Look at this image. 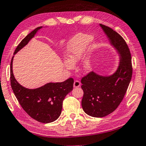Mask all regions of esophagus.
<instances>
[{
  "instance_id": "esophagus-1",
  "label": "esophagus",
  "mask_w": 146,
  "mask_h": 146,
  "mask_svg": "<svg viewBox=\"0 0 146 146\" xmlns=\"http://www.w3.org/2000/svg\"><path fill=\"white\" fill-rule=\"evenodd\" d=\"M80 82L78 80H75L74 82V87H79L80 86Z\"/></svg>"
}]
</instances>
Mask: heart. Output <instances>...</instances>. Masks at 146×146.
Here are the masks:
<instances>
[{
    "mask_svg": "<svg viewBox=\"0 0 146 146\" xmlns=\"http://www.w3.org/2000/svg\"><path fill=\"white\" fill-rule=\"evenodd\" d=\"M91 35L79 33L69 40L65 49L66 59L64 61V65L67 69H72L74 64L84 57L87 48L93 40ZM82 68L88 71L91 68L90 57H87L82 62Z\"/></svg>",
    "mask_w": 146,
    "mask_h": 146,
    "instance_id": "heart-1",
    "label": "heart"
}]
</instances>
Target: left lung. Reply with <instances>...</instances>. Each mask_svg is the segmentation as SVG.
Segmentation results:
<instances>
[{
  "label": "left lung",
  "mask_w": 146,
  "mask_h": 146,
  "mask_svg": "<svg viewBox=\"0 0 146 146\" xmlns=\"http://www.w3.org/2000/svg\"><path fill=\"white\" fill-rule=\"evenodd\" d=\"M100 26L119 54L120 61L117 70L110 76L91 72L82 78V108L94 117H105L115 110L124 98L133 74L131 55L126 42L109 27Z\"/></svg>",
  "instance_id": "obj_1"
}]
</instances>
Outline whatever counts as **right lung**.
Segmentation results:
<instances>
[{"label":"right lung","instance_id":"right-lung-1","mask_svg":"<svg viewBox=\"0 0 146 146\" xmlns=\"http://www.w3.org/2000/svg\"><path fill=\"white\" fill-rule=\"evenodd\" d=\"M42 27H39L27 36L17 46L13 54L26 46ZM13 56L10 63V83L15 96L23 109L37 121L48 123L57 119L61 113L62 102L68 93L73 89V78L63 82L48 83L35 89L21 86L15 79L12 70Z\"/></svg>","mask_w":146,"mask_h":146}]
</instances>
